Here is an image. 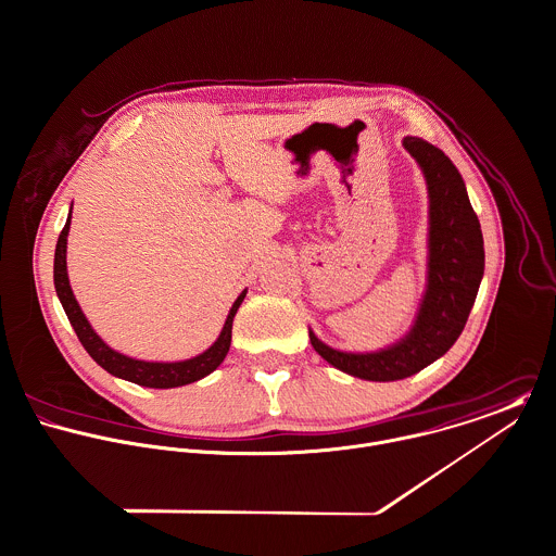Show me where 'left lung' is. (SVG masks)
<instances>
[{
    "instance_id": "left-lung-1",
    "label": "left lung",
    "mask_w": 556,
    "mask_h": 556,
    "mask_svg": "<svg viewBox=\"0 0 556 556\" xmlns=\"http://www.w3.org/2000/svg\"><path fill=\"white\" fill-rule=\"evenodd\" d=\"M404 148L421 165L430 191V277L413 331L371 354L339 352L309 331L312 345L325 361L376 382L408 378L443 356L464 331L483 277L481 225L459 172L443 150L419 137H406Z\"/></svg>"
}]
</instances>
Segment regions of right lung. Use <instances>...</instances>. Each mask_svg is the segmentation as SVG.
Masks as SVG:
<instances>
[{
  "mask_svg": "<svg viewBox=\"0 0 556 556\" xmlns=\"http://www.w3.org/2000/svg\"><path fill=\"white\" fill-rule=\"evenodd\" d=\"M71 229V217L64 225V229L60 231L58 238V247H55V262H53V281H55V292L60 296V303L75 329V333L79 337L81 345L88 350V354L113 376L130 380L135 384L141 387H150V389H172V387H182L189 382H195L204 376H208L211 371H215L222 365L229 343H231V323L233 316L244 299L247 292H242L236 303L231 305L227 320L223 325L219 339L200 356L189 358V361H180V363H148V361H137V358H128L119 352L112 350L99 334L92 331V327L88 325L86 316L81 314L71 283H68V275H66V236Z\"/></svg>",
  "mask_w": 556,
  "mask_h": 556,
  "instance_id": "1",
  "label": "right lung"
}]
</instances>
